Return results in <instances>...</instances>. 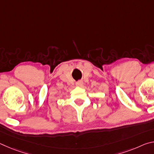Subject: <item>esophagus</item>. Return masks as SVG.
Here are the masks:
<instances>
[{
	"instance_id": "34e87169",
	"label": "esophagus",
	"mask_w": 154,
	"mask_h": 154,
	"mask_svg": "<svg viewBox=\"0 0 154 154\" xmlns=\"http://www.w3.org/2000/svg\"><path fill=\"white\" fill-rule=\"evenodd\" d=\"M76 85L77 86H79V87H82L83 85V82L82 81H78V82L76 83Z\"/></svg>"
}]
</instances>
